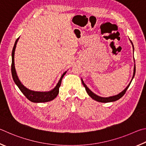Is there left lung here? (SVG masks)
Returning <instances> with one entry per match:
<instances>
[{
	"label": "left lung",
	"instance_id": "1",
	"mask_svg": "<svg viewBox=\"0 0 146 146\" xmlns=\"http://www.w3.org/2000/svg\"><path fill=\"white\" fill-rule=\"evenodd\" d=\"M130 42H131V44H132L133 48V52H134V47H133V43H132V42H131V40H130ZM133 58H134V57H133ZM134 61H135V60H134ZM135 70H136V68H135V65H134V69H133V77H132L131 80V81H130V83H129V85L127 86V87H126V88H125L123 91L121 92V93H119V94H117V95L113 96L108 97V98H103V97H100V96H98V95H96V94H94V92H92V91L90 90V89H89V88L87 87V86H86V85H85V83H84V81H83V80H82V79H81V81H82L83 85L84 86H85V90H86V92H87V94H88V96H90L91 98H92V99H94V100L97 101H98V102H101V103H110V102H113V101H117V100H119V99H121V98H122V97L124 95L125 93H126V90H127V88H129V85H130V84H131V83L133 79V78H134L135 74Z\"/></svg>",
	"mask_w": 146,
	"mask_h": 146
}]
</instances>
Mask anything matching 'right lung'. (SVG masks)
Returning a JSON list of instances; mask_svg holds the SVG:
<instances>
[{
  "label": "right lung",
  "mask_w": 146,
  "mask_h": 146,
  "mask_svg": "<svg viewBox=\"0 0 146 146\" xmlns=\"http://www.w3.org/2000/svg\"><path fill=\"white\" fill-rule=\"evenodd\" d=\"M19 40V38H18L17 40L15 41L14 47L13 48L12 50V63H11V74H12V77L13 79L14 82L17 85L18 87L19 88L20 91L22 92L23 94L26 97V98L29 99L30 101L33 102V103H45V102H48L54 99L56 96L58 95L59 94V88L61 85V80L63 78V76L65 75L66 73V71L64 72L62 76H61V78L59 80L57 85L52 90L47 92H37V91H33L27 88L24 85H23L22 84L21 81H20L19 77H18L16 69H15V48H16V46L17 44L18 41Z\"/></svg>",
  "instance_id": "right-lung-1"
}]
</instances>
